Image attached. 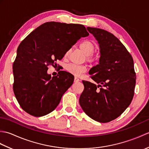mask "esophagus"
<instances>
[{"instance_id":"1","label":"esophagus","mask_w":149,"mask_h":149,"mask_svg":"<svg viewBox=\"0 0 149 149\" xmlns=\"http://www.w3.org/2000/svg\"><path fill=\"white\" fill-rule=\"evenodd\" d=\"M80 81L79 79L77 77H75V78H74V82H78V81Z\"/></svg>"}]
</instances>
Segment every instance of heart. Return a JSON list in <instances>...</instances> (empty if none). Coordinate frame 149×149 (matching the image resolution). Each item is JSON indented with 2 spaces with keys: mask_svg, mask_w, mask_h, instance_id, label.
I'll use <instances>...</instances> for the list:
<instances>
[{
  "mask_svg": "<svg viewBox=\"0 0 149 149\" xmlns=\"http://www.w3.org/2000/svg\"><path fill=\"white\" fill-rule=\"evenodd\" d=\"M79 49L86 55V59L87 61L90 63H94L96 61V57L93 54V52L95 49L94 43L90 40H86L81 42L79 45ZM68 54V52H66L65 56ZM66 70L70 74L76 75H80L86 70V67L84 65H77L75 64H69L66 66Z\"/></svg>",
  "mask_w": 149,
  "mask_h": 149,
  "instance_id": "b5f03b06",
  "label": "heart"
}]
</instances>
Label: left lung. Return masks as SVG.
Returning <instances> with one entry per match:
<instances>
[{
	"instance_id": "left-lung-1",
	"label": "left lung",
	"mask_w": 149,
	"mask_h": 149,
	"mask_svg": "<svg viewBox=\"0 0 149 149\" xmlns=\"http://www.w3.org/2000/svg\"><path fill=\"white\" fill-rule=\"evenodd\" d=\"M100 47L99 64L91 68V78L99 84L83 81L84 89L79 104L91 118L107 123L118 118L130 105L136 75L132 56L113 34L99 28L87 27Z\"/></svg>"
}]
</instances>
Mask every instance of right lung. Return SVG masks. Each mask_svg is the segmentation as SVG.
Returning <instances> with one entry per match:
<instances>
[{
	"mask_svg": "<svg viewBox=\"0 0 149 149\" xmlns=\"http://www.w3.org/2000/svg\"><path fill=\"white\" fill-rule=\"evenodd\" d=\"M89 35L83 25L49 22L22 41L13 65V91L18 102L29 115L40 117L52 112L72 86L74 75L59 71L47 74L81 37Z\"/></svg>",
	"mask_w": 149,
	"mask_h": 149,
	"instance_id": "add662e5",
	"label": "right lung"
}]
</instances>
